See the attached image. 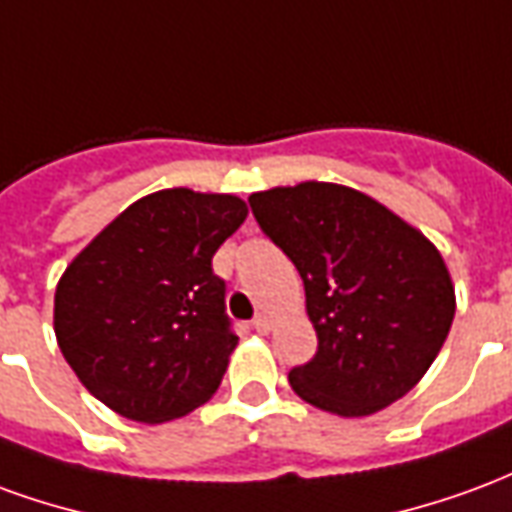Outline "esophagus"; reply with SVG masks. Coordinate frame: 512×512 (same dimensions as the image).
<instances>
[{
    "mask_svg": "<svg viewBox=\"0 0 512 512\" xmlns=\"http://www.w3.org/2000/svg\"><path fill=\"white\" fill-rule=\"evenodd\" d=\"M252 326H255V332L268 334V332H271V329H274V321H271V315H266V312H260L255 321H252Z\"/></svg>",
    "mask_w": 512,
    "mask_h": 512,
    "instance_id": "1",
    "label": "esophagus"
}]
</instances>
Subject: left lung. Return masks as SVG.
<instances>
[{"label":"left lung","instance_id":"left-lung-1","mask_svg":"<svg viewBox=\"0 0 512 512\" xmlns=\"http://www.w3.org/2000/svg\"><path fill=\"white\" fill-rule=\"evenodd\" d=\"M263 233L304 279L318 334L293 392L337 417H370L419 384L450 334L455 285L436 246L386 205L304 180L249 197Z\"/></svg>","mask_w":512,"mask_h":512}]
</instances>
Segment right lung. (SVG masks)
I'll list each match as a JSON object with an SVG mask.
<instances>
[{
    "label": "right lung",
    "mask_w": 512,
    "mask_h": 512,
    "mask_svg": "<svg viewBox=\"0 0 512 512\" xmlns=\"http://www.w3.org/2000/svg\"><path fill=\"white\" fill-rule=\"evenodd\" d=\"M246 213L235 194L153 191L68 263L54 293L57 345L120 417L169 422L219 389L238 337L211 260Z\"/></svg>",
    "instance_id": "1"
}]
</instances>
